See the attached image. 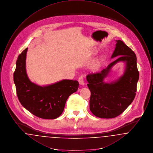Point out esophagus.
Returning <instances> with one entry per match:
<instances>
[{"label": "esophagus", "mask_w": 153, "mask_h": 153, "mask_svg": "<svg viewBox=\"0 0 153 153\" xmlns=\"http://www.w3.org/2000/svg\"><path fill=\"white\" fill-rule=\"evenodd\" d=\"M78 81L80 83V85H84V79L82 76H80V77L79 78Z\"/></svg>", "instance_id": "obj_1"}]
</instances>
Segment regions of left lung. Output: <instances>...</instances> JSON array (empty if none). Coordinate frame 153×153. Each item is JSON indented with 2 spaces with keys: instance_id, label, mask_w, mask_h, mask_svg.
Listing matches in <instances>:
<instances>
[{
  "instance_id": "1",
  "label": "left lung",
  "mask_w": 153,
  "mask_h": 153,
  "mask_svg": "<svg viewBox=\"0 0 153 153\" xmlns=\"http://www.w3.org/2000/svg\"><path fill=\"white\" fill-rule=\"evenodd\" d=\"M115 51L111 58L120 56L101 72L91 73L87 80L91 95L89 107L92 113L100 118H114L119 116L133 102L138 81V70L135 53L122 41L116 40ZM126 63L124 74L110 83L103 81L111 67L118 62Z\"/></svg>"
}]
</instances>
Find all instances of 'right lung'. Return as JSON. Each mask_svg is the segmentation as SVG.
Segmentation results:
<instances>
[{"mask_svg": "<svg viewBox=\"0 0 153 153\" xmlns=\"http://www.w3.org/2000/svg\"><path fill=\"white\" fill-rule=\"evenodd\" d=\"M28 48L19 55L14 73L16 94L22 106L36 117L54 119L62 113L70 95L76 92L79 82L62 80L46 86H39L29 80L26 69Z\"/></svg>", "mask_w": 153, "mask_h": 153, "instance_id": "right-lung-1", "label": "right lung"}]
</instances>
